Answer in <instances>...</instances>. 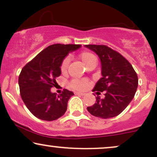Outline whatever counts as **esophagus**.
Instances as JSON below:
<instances>
[{"label":"esophagus","instance_id":"1","mask_svg":"<svg viewBox=\"0 0 157 157\" xmlns=\"http://www.w3.org/2000/svg\"><path fill=\"white\" fill-rule=\"evenodd\" d=\"M75 94H76V95H81V96H84L85 93H82V92H75Z\"/></svg>","mask_w":157,"mask_h":157}]
</instances>
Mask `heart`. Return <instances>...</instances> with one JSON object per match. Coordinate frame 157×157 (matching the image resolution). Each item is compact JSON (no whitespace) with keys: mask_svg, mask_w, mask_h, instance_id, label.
Listing matches in <instances>:
<instances>
[{"mask_svg":"<svg viewBox=\"0 0 157 157\" xmlns=\"http://www.w3.org/2000/svg\"><path fill=\"white\" fill-rule=\"evenodd\" d=\"M80 58L86 66L92 61H97L96 57L89 52H82L80 55ZM68 62H69L68 58H65L63 61L60 66V70L62 72H65L66 71L68 66ZM71 86L75 89L83 90L87 88L88 82L87 81L83 80H74L71 81Z\"/></svg>","mask_w":157,"mask_h":157,"instance_id":"1","label":"heart"}]
</instances>
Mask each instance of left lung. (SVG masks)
Returning a JSON list of instances; mask_svg holds the SVG:
<instances>
[{
	"label": "left lung",
	"instance_id": "left-lung-1",
	"mask_svg": "<svg viewBox=\"0 0 157 157\" xmlns=\"http://www.w3.org/2000/svg\"><path fill=\"white\" fill-rule=\"evenodd\" d=\"M94 52L101 62L102 77L94 91L105 93L103 99L87 108L93 116L109 119L117 116L134 98L138 86V77L131 64L123 56L105 45H85Z\"/></svg>",
	"mask_w": 157,
	"mask_h": 157
}]
</instances>
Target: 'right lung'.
<instances>
[{
  "label": "right lung",
  "mask_w": 157,
  "mask_h": 157,
  "mask_svg": "<svg viewBox=\"0 0 157 157\" xmlns=\"http://www.w3.org/2000/svg\"><path fill=\"white\" fill-rule=\"evenodd\" d=\"M81 47L76 44H54L40 52L21 70L18 84L23 102L40 120L53 121L64 114L72 91L65 89L60 95L51 89L61 75L60 66L70 52Z\"/></svg>",
  "instance_id": "right-lung-1"
}]
</instances>
